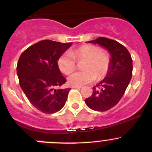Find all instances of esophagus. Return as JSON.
<instances>
[{"label": "esophagus", "instance_id": "1", "mask_svg": "<svg viewBox=\"0 0 152 152\" xmlns=\"http://www.w3.org/2000/svg\"><path fill=\"white\" fill-rule=\"evenodd\" d=\"M73 88H82V86H78V85H72L71 86Z\"/></svg>", "mask_w": 152, "mask_h": 152}]
</instances>
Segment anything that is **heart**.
I'll list each match as a JSON object with an SVG mask.
<instances>
[{
  "mask_svg": "<svg viewBox=\"0 0 152 152\" xmlns=\"http://www.w3.org/2000/svg\"><path fill=\"white\" fill-rule=\"evenodd\" d=\"M76 60H85L82 68L70 75L68 81L71 85L81 86L102 79L107 74L111 65V53L94 45H83L70 52H65L59 57L57 65L59 70L69 75L75 70Z\"/></svg>",
  "mask_w": 152,
  "mask_h": 152,
  "instance_id": "obj_1",
  "label": "heart"
}]
</instances>
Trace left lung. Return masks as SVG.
I'll list each match as a JSON object with an SVG mask.
<instances>
[{
	"instance_id": "8db88e82",
	"label": "left lung",
	"mask_w": 152,
	"mask_h": 152,
	"mask_svg": "<svg viewBox=\"0 0 152 152\" xmlns=\"http://www.w3.org/2000/svg\"><path fill=\"white\" fill-rule=\"evenodd\" d=\"M88 42L102 45L112 56L104 79L93 87L92 96L85 100L92 110L104 112L115 107L124 96L132 76V59L126 48L113 39L99 37Z\"/></svg>"
}]
</instances>
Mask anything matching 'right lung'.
Instances as JSON below:
<instances>
[{
  "mask_svg": "<svg viewBox=\"0 0 152 152\" xmlns=\"http://www.w3.org/2000/svg\"><path fill=\"white\" fill-rule=\"evenodd\" d=\"M71 44L39 41L26 49L18 62L20 86L31 104L45 114L59 111L67 101L70 88H56L66 82L57 60Z\"/></svg>",
  "mask_w": 152,
  "mask_h": 152,
  "instance_id": "right-lung-1",
  "label": "right lung"
}]
</instances>
